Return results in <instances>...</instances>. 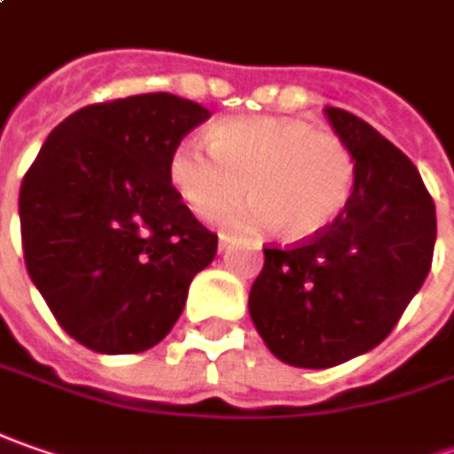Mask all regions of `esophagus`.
<instances>
[{"instance_id":"obj_1","label":"esophagus","mask_w":454,"mask_h":454,"mask_svg":"<svg viewBox=\"0 0 454 454\" xmlns=\"http://www.w3.org/2000/svg\"><path fill=\"white\" fill-rule=\"evenodd\" d=\"M228 246H231V236L221 233V236H218V251L223 254V251H228Z\"/></svg>"}]
</instances>
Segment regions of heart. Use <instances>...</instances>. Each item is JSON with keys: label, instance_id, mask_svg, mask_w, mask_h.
Listing matches in <instances>:
<instances>
[{"label": "heart", "instance_id": "heart-1", "mask_svg": "<svg viewBox=\"0 0 454 454\" xmlns=\"http://www.w3.org/2000/svg\"><path fill=\"white\" fill-rule=\"evenodd\" d=\"M208 145L188 137L168 158L170 188L198 218H213L248 188L251 200L218 223L276 228L281 241L301 243L321 236L352 198L356 165L349 148L304 120H223L211 128Z\"/></svg>", "mask_w": 454, "mask_h": 454}]
</instances>
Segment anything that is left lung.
Returning <instances> with one entry per match:
<instances>
[{"instance_id": "obj_1", "label": "left lung", "mask_w": 454, "mask_h": 454, "mask_svg": "<svg viewBox=\"0 0 454 454\" xmlns=\"http://www.w3.org/2000/svg\"><path fill=\"white\" fill-rule=\"evenodd\" d=\"M349 148L356 180L332 226L294 248H263L248 294L276 359L326 369L374 349L430 274L434 203L412 160L347 110L324 107Z\"/></svg>"}]
</instances>
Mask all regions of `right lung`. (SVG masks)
<instances>
[{
	"label": "right lung",
	"instance_id": "add662e5",
	"mask_svg": "<svg viewBox=\"0 0 454 454\" xmlns=\"http://www.w3.org/2000/svg\"><path fill=\"white\" fill-rule=\"evenodd\" d=\"M211 113L168 92L87 105L20 188L24 263L59 326L98 354L155 347L218 239L170 188L168 158Z\"/></svg>",
	"mask_w": 454,
	"mask_h": 454
}]
</instances>
